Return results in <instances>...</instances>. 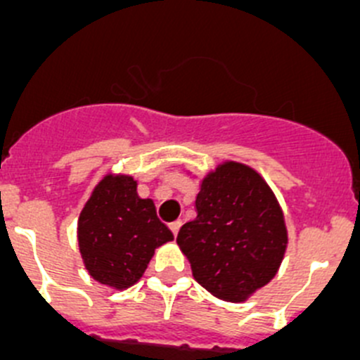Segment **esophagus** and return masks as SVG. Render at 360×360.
Listing matches in <instances>:
<instances>
[{
  "label": "esophagus",
  "mask_w": 360,
  "mask_h": 360,
  "mask_svg": "<svg viewBox=\"0 0 360 360\" xmlns=\"http://www.w3.org/2000/svg\"><path fill=\"white\" fill-rule=\"evenodd\" d=\"M169 226H170V231H172L174 235H177V231H179V228H181V221L179 219L174 221V223H170Z\"/></svg>",
  "instance_id": "1"
}]
</instances>
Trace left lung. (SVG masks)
<instances>
[{
  "instance_id": "8db88e82",
  "label": "left lung",
  "mask_w": 360,
  "mask_h": 360,
  "mask_svg": "<svg viewBox=\"0 0 360 360\" xmlns=\"http://www.w3.org/2000/svg\"><path fill=\"white\" fill-rule=\"evenodd\" d=\"M195 209L177 245L202 288L240 303L277 275L288 228L277 197L252 167L219 163L202 179Z\"/></svg>"
}]
</instances>
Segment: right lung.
I'll return each mask as SVG.
<instances>
[{
	"instance_id": "obj_1",
	"label": "right lung",
	"mask_w": 360,
	"mask_h": 360,
	"mask_svg": "<svg viewBox=\"0 0 360 360\" xmlns=\"http://www.w3.org/2000/svg\"><path fill=\"white\" fill-rule=\"evenodd\" d=\"M174 240L151 198L137 195V181L106 174L78 217V245L94 281L123 291L143 277L155 249Z\"/></svg>"
}]
</instances>
